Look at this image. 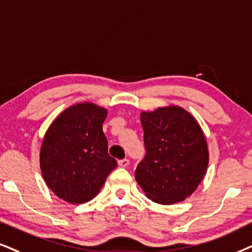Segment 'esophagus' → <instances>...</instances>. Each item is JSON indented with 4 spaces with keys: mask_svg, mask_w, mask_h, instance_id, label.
<instances>
[{
    "mask_svg": "<svg viewBox=\"0 0 252 252\" xmlns=\"http://www.w3.org/2000/svg\"><path fill=\"white\" fill-rule=\"evenodd\" d=\"M129 165V159H122V160H119V166L121 168H126V166Z\"/></svg>",
    "mask_w": 252,
    "mask_h": 252,
    "instance_id": "esophagus-1",
    "label": "esophagus"
}]
</instances>
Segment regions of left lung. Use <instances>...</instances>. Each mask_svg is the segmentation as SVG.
<instances>
[{
    "mask_svg": "<svg viewBox=\"0 0 252 252\" xmlns=\"http://www.w3.org/2000/svg\"><path fill=\"white\" fill-rule=\"evenodd\" d=\"M146 156L135 177L146 197L161 205L183 202L194 192L209 166V146L198 121L182 107L142 110Z\"/></svg>",
    "mask_w": 252,
    "mask_h": 252,
    "instance_id": "1",
    "label": "left lung"
}]
</instances>
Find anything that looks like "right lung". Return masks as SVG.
<instances>
[{"label": "right lung", "instance_id": "obj_1", "mask_svg": "<svg viewBox=\"0 0 252 252\" xmlns=\"http://www.w3.org/2000/svg\"><path fill=\"white\" fill-rule=\"evenodd\" d=\"M107 109L78 102L50 123L40 147V169L47 187L70 204L90 202L117 167L102 131Z\"/></svg>", "mask_w": 252, "mask_h": 252}]
</instances>
